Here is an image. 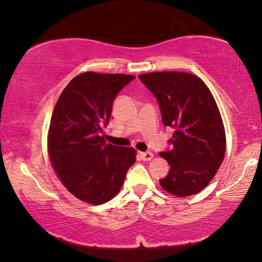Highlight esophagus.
<instances>
[{
	"mask_svg": "<svg viewBox=\"0 0 262 262\" xmlns=\"http://www.w3.org/2000/svg\"><path fill=\"white\" fill-rule=\"evenodd\" d=\"M140 156L144 161H150L152 158H154V154L150 151H145V152H140Z\"/></svg>",
	"mask_w": 262,
	"mask_h": 262,
	"instance_id": "34e87169",
	"label": "esophagus"
}]
</instances>
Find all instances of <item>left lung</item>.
Here are the masks:
<instances>
[{"label":"left lung","instance_id":"8db88e82","mask_svg":"<svg viewBox=\"0 0 262 262\" xmlns=\"http://www.w3.org/2000/svg\"><path fill=\"white\" fill-rule=\"evenodd\" d=\"M139 79L154 93L162 123L175 129L172 150L160 152L170 172L160 180L170 194L188 197L212 181L225 154V130L214 97L196 75L177 71L141 74Z\"/></svg>","mask_w":262,"mask_h":262}]
</instances>
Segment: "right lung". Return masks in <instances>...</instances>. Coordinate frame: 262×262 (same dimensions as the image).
I'll return each instance as SVG.
<instances>
[{"instance_id": "1", "label": "right lung", "mask_w": 262, "mask_h": 262, "mask_svg": "<svg viewBox=\"0 0 262 262\" xmlns=\"http://www.w3.org/2000/svg\"><path fill=\"white\" fill-rule=\"evenodd\" d=\"M133 75L87 71L75 76L54 107L48 132V154L56 176L83 202L106 203L121 191L134 148L104 143L100 135L116 96Z\"/></svg>"}]
</instances>
